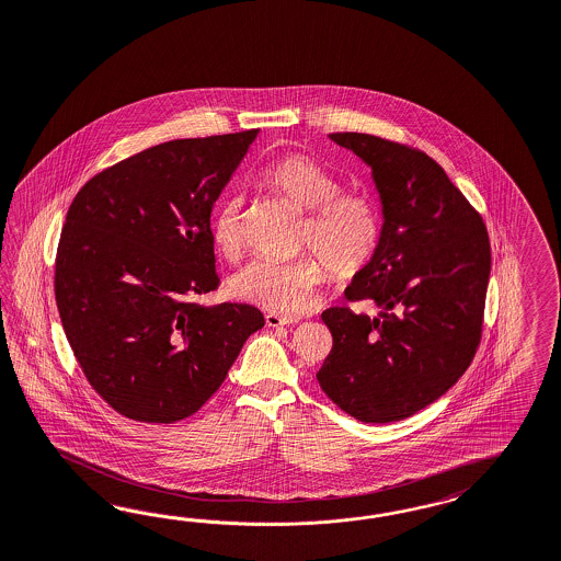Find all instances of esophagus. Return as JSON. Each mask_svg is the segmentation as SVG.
<instances>
[{
  "label": "esophagus",
  "mask_w": 561,
  "mask_h": 561,
  "mask_svg": "<svg viewBox=\"0 0 561 561\" xmlns=\"http://www.w3.org/2000/svg\"><path fill=\"white\" fill-rule=\"evenodd\" d=\"M265 323L267 327H289V324L300 323V317H284L277 312H267Z\"/></svg>",
  "instance_id": "34e87169"
}]
</instances>
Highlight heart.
Masks as SVG:
<instances>
[{"label": "heart", "instance_id": "heart-1", "mask_svg": "<svg viewBox=\"0 0 561 561\" xmlns=\"http://www.w3.org/2000/svg\"><path fill=\"white\" fill-rule=\"evenodd\" d=\"M261 181L289 204L308 211L302 226V244L317 256L291 261L261 259L234 275L232 294L251 305L282 314H298L312 305L317 289L329 272L350 277L373 255L380 218L366 193L340 191L341 183L308 156L291 153L263 170ZM214 247L224 259L242 251V199L228 197L211 221Z\"/></svg>", "mask_w": 561, "mask_h": 561}]
</instances>
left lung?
<instances>
[{"instance_id": "left-lung-1", "label": "left lung", "mask_w": 561, "mask_h": 561, "mask_svg": "<svg viewBox=\"0 0 561 561\" xmlns=\"http://www.w3.org/2000/svg\"><path fill=\"white\" fill-rule=\"evenodd\" d=\"M373 170L382 226L345 288L376 314L323 312L333 335L317 380L366 424H391L448 391L476 356L492 270L485 224L430 156L368 134H331Z\"/></svg>"}]
</instances>
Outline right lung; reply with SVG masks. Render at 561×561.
I'll list each match as a JSON object with an SVG mask.
<instances>
[{"instance_id":"obj_1","label":"right lung","mask_w":561,"mask_h":561,"mask_svg":"<svg viewBox=\"0 0 561 561\" xmlns=\"http://www.w3.org/2000/svg\"><path fill=\"white\" fill-rule=\"evenodd\" d=\"M256 134L158 144L102 170L69 205L59 317L88 382L129 420L193 415L265 324L255 306L188 300L218 288L209 218Z\"/></svg>"}]
</instances>
